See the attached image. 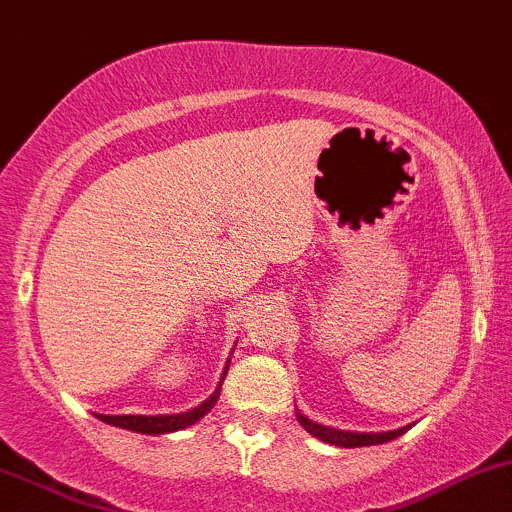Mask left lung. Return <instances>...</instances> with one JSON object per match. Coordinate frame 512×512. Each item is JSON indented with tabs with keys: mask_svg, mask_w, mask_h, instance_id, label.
I'll return each instance as SVG.
<instances>
[{
	"mask_svg": "<svg viewBox=\"0 0 512 512\" xmlns=\"http://www.w3.org/2000/svg\"><path fill=\"white\" fill-rule=\"evenodd\" d=\"M298 422L305 427L312 437L322 439V442L334 444V447H371V444H383L390 442V439L400 437L410 430V427H400V430H390V432H349V430H334V427L320 425V422H312L307 420L302 412H298Z\"/></svg>",
	"mask_w": 512,
	"mask_h": 512,
	"instance_id": "left-lung-1",
	"label": "left lung"
}]
</instances>
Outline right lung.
I'll use <instances>...</instances> for the list:
<instances>
[{
    "label": "right lung",
    "instance_id": "obj_1",
    "mask_svg": "<svg viewBox=\"0 0 512 512\" xmlns=\"http://www.w3.org/2000/svg\"><path fill=\"white\" fill-rule=\"evenodd\" d=\"M229 368V366H227ZM227 376V371L222 373V381ZM222 381L219 386L207 400H202L197 408H192L188 412H178V415H95L100 417L102 422L114 427H122V430H131V432H141V434H168V432H178L185 430V427L195 425L197 420L207 415L214 408L219 398V390H222Z\"/></svg>",
    "mask_w": 512,
    "mask_h": 512
}]
</instances>
